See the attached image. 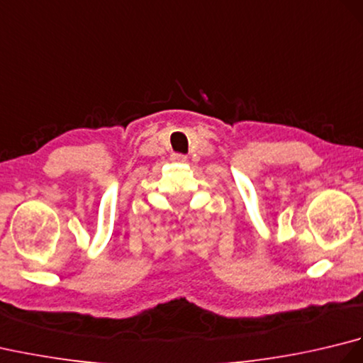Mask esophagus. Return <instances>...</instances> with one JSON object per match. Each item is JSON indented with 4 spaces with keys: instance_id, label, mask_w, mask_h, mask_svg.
Returning <instances> with one entry per match:
<instances>
[{
    "instance_id": "obj_1",
    "label": "esophagus",
    "mask_w": 363,
    "mask_h": 363,
    "mask_svg": "<svg viewBox=\"0 0 363 363\" xmlns=\"http://www.w3.org/2000/svg\"><path fill=\"white\" fill-rule=\"evenodd\" d=\"M172 159L173 162H177V164H182V162H186L187 160V157L184 156V154H179V152H174V154H172Z\"/></svg>"
}]
</instances>
